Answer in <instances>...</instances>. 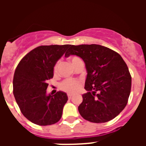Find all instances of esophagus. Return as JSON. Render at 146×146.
<instances>
[{"mask_svg":"<svg viewBox=\"0 0 146 146\" xmlns=\"http://www.w3.org/2000/svg\"><path fill=\"white\" fill-rule=\"evenodd\" d=\"M72 94H68V98H69V99H72Z\"/></svg>","mask_w":146,"mask_h":146,"instance_id":"esophagus-1","label":"esophagus"}]
</instances>
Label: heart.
<instances>
[{"instance_id": "b5f03b06", "label": "heart", "mask_w": 146, "mask_h": 146, "mask_svg": "<svg viewBox=\"0 0 146 146\" xmlns=\"http://www.w3.org/2000/svg\"><path fill=\"white\" fill-rule=\"evenodd\" d=\"M80 60L78 57H76L74 56L71 58V62H72V65L74 66V64H76V62L77 60ZM59 62L58 61L56 64H55L53 67V72L54 73H57L58 72V68ZM81 86V82L78 80H74V79H68L65 80L64 81L60 83V88L61 90L66 91L67 93H69V94H74V93L77 92L78 90L80 89Z\"/></svg>"}]
</instances>
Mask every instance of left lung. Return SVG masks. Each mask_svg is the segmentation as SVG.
<instances>
[{
	"instance_id": "1",
	"label": "left lung",
	"mask_w": 146,
	"mask_h": 146,
	"mask_svg": "<svg viewBox=\"0 0 146 146\" xmlns=\"http://www.w3.org/2000/svg\"><path fill=\"white\" fill-rule=\"evenodd\" d=\"M71 55L83 60L87 70L82 102L78 107L84 119L105 123L121 113L131 91V77L127 65L118 52L99 44L70 45Z\"/></svg>"
}]
</instances>
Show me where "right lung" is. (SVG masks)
I'll return each mask as SVG.
<instances>
[{"mask_svg":"<svg viewBox=\"0 0 146 146\" xmlns=\"http://www.w3.org/2000/svg\"><path fill=\"white\" fill-rule=\"evenodd\" d=\"M69 46H39L24 56L17 66L14 96L23 115L35 124L52 125L61 118L68 96L60 91L47 95V82L53 77L54 66Z\"/></svg>","mask_w":146,"mask_h":146,"instance_id":"1","label":"right lung"}]
</instances>
